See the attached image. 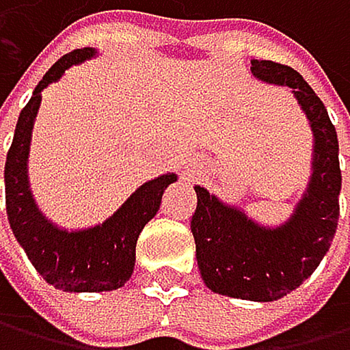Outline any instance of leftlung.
<instances>
[{"label":"left lung","instance_id":"8db88e82","mask_svg":"<svg viewBox=\"0 0 350 350\" xmlns=\"http://www.w3.org/2000/svg\"><path fill=\"white\" fill-rule=\"evenodd\" d=\"M252 72L260 81L291 88L308 116L314 135L308 189L288 221L267 228L204 187H196L191 232L200 275L213 293L275 301L314 273L334 241L342 187L338 133L323 100L297 70L271 59H252Z\"/></svg>","mask_w":350,"mask_h":350}]
</instances>
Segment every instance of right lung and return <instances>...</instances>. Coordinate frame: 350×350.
Instances as JSON below:
<instances>
[{
	"mask_svg": "<svg viewBox=\"0 0 350 350\" xmlns=\"http://www.w3.org/2000/svg\"><path fill=\"white\" fill-rule=\"evenodd\" d=\"M96 55V49H75L62 55L44 72L29 103L18 116L14 139L5 157V211L18 245L25 250L38 273L64 293L116 291L129 282L135 267L137 237L159 206L167 185L176 183V174H163L144 183L109 219L94 228L66 230L49 221L29 189L27 161L31 131L42 100V90L55 83L70 66Z\"/></svg>",
	"mask_w": 350,
	"mask_h": 350,
	"instance_id": "right-lung-1",
	"label": "right lung"
}]
</instances>
